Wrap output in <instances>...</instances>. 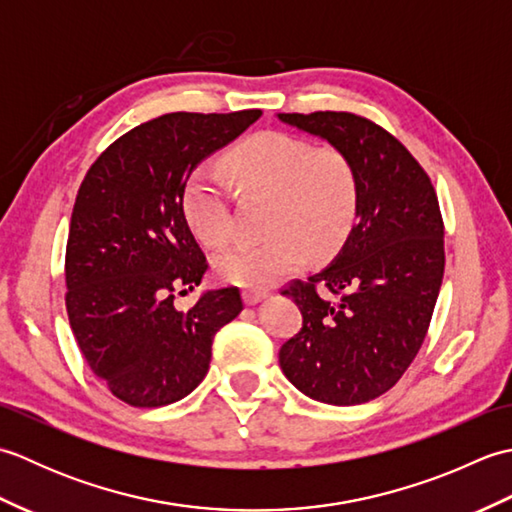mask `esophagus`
Segmentation results:
<instances>
[{
    "instance_id": "esophagus-1",
    "label": "esophagus",
    "mask_w": 512,
    "mask_h": 512,
    "mask_svg": "<svg viewBox=\"0 0 512 512\" xmlns=\"http://www.w3.org/2000/svg\"><path fill=\"white\" fill-rule=\"evenodd\" d=\"M242 297H244L246 306H255V303H259L262 299L270 297V290H268V288H246V290L242 292Z\"/></svg>"
}]
</instances>
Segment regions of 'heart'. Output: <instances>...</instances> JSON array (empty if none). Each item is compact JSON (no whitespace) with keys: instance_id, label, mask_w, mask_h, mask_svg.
<instances>
[{"instance_id":"1","label":"heart","mask_w":512,"mask_h":512,"mask_svg":"<svg viewBox=\"0 0 512 512\" xmlns=\"http://www.w3.org/2000/svg\"><path fill=\"white\" fill-rule=\"evenodd\" d=\"M226 171L250 195L270 200L262 244H239L215 257L228 284L264 288L295 270L306 250L328 257L345 242L356 220L358 180L352 162L336 149H314L281 132L250 138L226 160ZM182 209L204 246H224L233 235V209L220 169L191 173Z\"/></svg>"}]
</instances>
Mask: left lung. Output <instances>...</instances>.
<instances>
[{"instance_id": "1", "label": "left lung", "mask_w": 512, "mask_h": 512, "mask_svg": "<svg viewBox=\"0 0 512 512\" xmlns=\"http://www.w3.org/2000/svg\"><path fill=\"white\" fill-rule=\"evenodd\" d=\"M277 118L341 151L358 180L356 226L341 253L281 292L297 303L303 325L281 345L279 365L312 400L363 405L398 383L427 336L444 275L438 195L407 147L363 116Z\"/></svg>"}]
</instances>
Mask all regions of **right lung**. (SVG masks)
<instances>
[{"label":"right lung","mask_w":512,"mask_h":512,"mask_svg":"<svg viewBox=\"0 0 512 512\" xmlns=\"http://www.w3.org/2000/svg\"><path fill=\"white\" fill-rule=\"evenodd\" d=\"M262 116L173 112L96 158L76 193L65 248V308L92 372L132 407L171 405L209 372L215 332L242 312L237 288L200 286L206 257L182 209L191 171Z\"/></svg>","instance_id":"add662e5"}]
</instances>
